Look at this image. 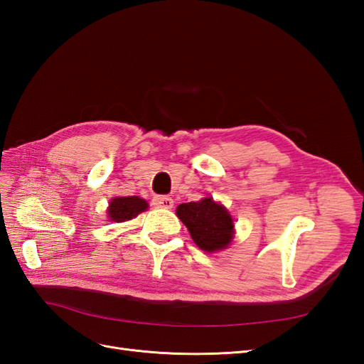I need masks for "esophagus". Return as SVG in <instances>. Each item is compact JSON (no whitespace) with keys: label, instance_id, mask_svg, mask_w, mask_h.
<instances>
[{"label":"esophagus","instance_id":"1","mask_svg":"<svg viewBox=\"0 0 364 364\" xmlns=\"http://www.w3.org/2000/svg\"><path fill=\"white\" fill-rule=\"evenodd\" d=\"M151 205L155 208H164V209H170L173 206V199L168 196H155L151 200Z\"/></svg>","mask_w":364,"mask_h":364}]
</instances>
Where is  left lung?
Listing matches in <instances>:
<instances>
[{
    "label": "left lung",
    "mask_w": 364,
    "mask_h": 364,
    "mask_svg": "<svg viewBox=\"0 0 364 364\" xmlns=\"http://www.w3.org/2000/svg\"><path fill=\"white\" fill-rule=\"evenodd\" d=\"M182 223L188 228L194 243L205 252L226 249L234 238V220L228 209L205 197L199 202L182 203L176 209Z\"/></svg>",
    "instance_id": "left-lung-1"
}]
</instances>
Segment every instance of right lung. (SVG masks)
<instances>
[{
  "label": "right lung",
  "instance_id": "add662e5",
  "mask_svg": "<svg viewBox=\"0 0 364 364\" xmlns=\"http://www.w3.org/2000/svg\"><path fill=\"white\" fill-rule=\"evenodd\" d=\"M149 208L144 199H139L138 196H129V197H114L107 208V217L115 223L127 222V220L135 218L139 213L146 211Z\"/></svg>",
  "mask_w": 364,
  "mask_h": 364
}]
</instances>
